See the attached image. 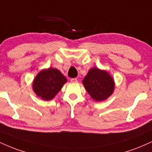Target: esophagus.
<instances>
[{
    "mask_svg": "<svg viewBox=\"0 0 152 152\" xmlns=\"http://www.w3.org/2000/svg\"><path fill=\"white\" fill-rule=\"evenodd\" d=\"M71 82H72V83H76L77 82V78H71Z\"/></svg>",
    "mask_w": 152,
    "mask_h": 152,
    "instance_id": "1",
    "label": "esophagus"
}]
</instances>
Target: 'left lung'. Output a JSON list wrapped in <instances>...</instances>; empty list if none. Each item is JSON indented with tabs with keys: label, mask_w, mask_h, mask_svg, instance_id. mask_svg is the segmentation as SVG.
Wrapping results in <instances>:
<instances>
[{
	"label": "left lung",
	"mask_w": 152,
	"mask_h": 152,
	"mask_svg": "<svg viewBox=\"0 0 152 152\" xmlns=\"http://www.w3.org/2000/svg\"><path fill=\"white\" fill-rule=\"evenodd\" d=\"M82 83L91 98L97 102L107 99L114 92L115 85L107 71L97 67H93L88 71Z\"/></svg>",
	"instance_id": "1"
}]
</instances>
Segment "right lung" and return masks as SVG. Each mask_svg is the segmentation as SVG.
<instances>
[{
	"label": "right lung",
	"instance_id": "add662e5",
	"mask_svg": "<svg viewBox=\"0 0 152 152\" xmlns=\"http://www.w3.org/2000/svg\"><path fill=\"white\" fill-rule=\"evenodd\" d=\"M66 82L61 71L49 67L37 74L32 82V90L39 98L47 101L52 100Z\"/></svg>",
	"mask_w": 152,
	"mask_h": 152
}]
</instances>
